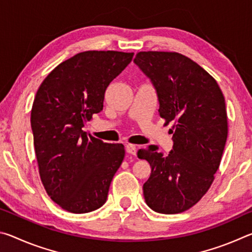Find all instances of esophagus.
Wrapping results in <instances>:
<instances>
[{"mask_svg": "<svg viewBox=\"0 0 252 252\" xmlns=\"http://www.w3.org/2000/svg\"><path fill=\"white\" fill-rule=\"evenodd\" d=\"M126 150L131 156H135L136 155V147L134 146V144H126Z\"/></svg>", "mask_w": 252, "mask_h": 252, "instance_id": "obj_1", "label": "esophagus"}]
</instances>
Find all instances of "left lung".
I'll return each mask as SVG.
<instances>
[{
  "instance_id": "1",
  "label": "left lung",
  "mask_w": 252,
  "mask_h": 252,
  "mask_svg": "<svg viewBox=\"0 0 252 252\" xmlns=\"http://www.w3.org/2000/svg\"><path fill=\"white\" fill-rule=\"evenodd\" d=\"M134 63L156 87L160 117L173 123L168 156L156 146L138 151L152 169L144 199L157 212L180 213L207 193L219 169L228 136L224 96L213 76L181 53L141 51Z\"/></svg>"
}]
</instances>
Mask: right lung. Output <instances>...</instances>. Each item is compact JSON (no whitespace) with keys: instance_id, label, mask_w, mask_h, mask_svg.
<instances>
[{"instance_id":"obj_1","label":"right lung","mask_w":252,"mask_h":252,"mask_svg":"<svg viewBox=\"0 0 252 252\" xmlns=\"http://www.w3.org/2000/svg\"><path fill=\"white\" fill-rule=\"evenodd\" d=\"M133 53L85 51L54 67L41 83L31 110L40 178L64 210L85 213L106 201L125 158L121 143H104L82 130L103 109L104 92Z\"/></svg>"}]
</instances>
